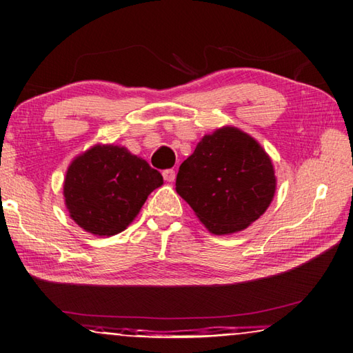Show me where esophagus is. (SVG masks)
Instances as JSON below:
<instances>
[{
	"label": "esophagus",
	"mask_w": 353,
	"mask_h": 353,
	"mask_svg": "<svg viewBox=\"0 0 353 353\" xmlns=\"http://www.w3.org/2000/svg\"><path fill=\"white\" fill-rule=\"evenodd\" d=\"M162 176H163V179L167 182H174V179H176V171L174 170H165L163 172H162Z\"/></svg>",
	"instance_id": "obj_1"
}]
</instances>
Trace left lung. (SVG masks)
<instances>
[{"instance_id":"8db88e82","label":"left lung","mask_w":353,"mask_h":353,"mask_svg":"<svg viewBox=\"0 0 353 353\" xmlns=\"http://www.w3.org/2000/svg\"><path fill=\"white\" fill-rule=\"evenodd\" d=\"M274 167L250 134L223 127L206 134L176 179V191L210 232L223 236L255 222L275 192Z\"/></svg>"}]
</instances>
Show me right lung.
Returning a JSON list of instances; mask_svg holds the SVG:
<instances>
[{
	"instance_id": "add662e5",
	"label": "right lung",
	"mask_w": 353,
	"mask_h": 353,
	"mask_svg": "<svg viewBox=\"0 0 353 353\" xmlns=\"http://www.w3.org/2000/svg\"><path fill=\"white\" fill-rule=\"evenodd\" d=\"M162 183L161 172L125 147L94 145L67 170L65 206L82 230L114 236L133 222L145 200Z\"/></svg>"
}]
</instances>
